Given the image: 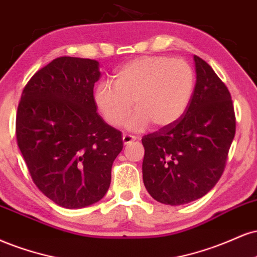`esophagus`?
<instances>
[{"label": "esophagus", "instance_id": "obj_1", "mask_svg": "<svg viewBox=\"0 0 257 257\" xmlns=\"http://www.w3.org/2000/svg\"><path fill=\"white\" fill-rule=\"evenodd\" d=\"M134 141H136V137L135 136H132V135H127V134H123L122 135V142H123V144H130V143H132V142Z\"/></svg>", "mask_w": 257, "mask_h": 257}]
</instances>
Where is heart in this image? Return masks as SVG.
<instances>
[{
    "instance_id": "b5f03b06",
    "label": "heart",
    "mask_w": 257,
    "mask_h": 257,
    "mask_svg": "<svg viewBox=\"0 0 257 257\" xmlns=\"http://www.w3.org/2000/svg\"><path fill=\"white\" fill-rule=\"evenodd\" d=\"M195 87L194 69L183 59L144 56L123 65L113 84L101 83L95 90V103L105 122L120 126L134 102L137 111L127 127L143 130L173 125L184 115Z\"/></svg>"
}]
</instances>
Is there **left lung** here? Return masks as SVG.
<instances>
[{
	"mask_svg": "<svg viewBox=\"0 0 257 257\" xmlns=\"http://www.w3.org/2000/svg\"><path fill=\"white\" fill-rule=\"evenodd\" d=\"M194 60L197 80L188 109L173 125L142 138L144 185L170 206L198 200L215 186L236 134L227 86L204 60Z\"/></svg>",
	"mask_w": 257,
	"mask_h": 257,
	"instance_id": "1",
	"label": "left lung"
}]
</instances>
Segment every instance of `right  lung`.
<instances>
[{
	"label": "right lung",
	"mask_w": 257,
	"mask_h": 257,
	"mask_svg": "<svg viewBox=\"0 0 257 257\" xmlns=\"http://www.w3.org/2000/svg\"><path fill=\"white\" fill-rule=\"evenodd\" d=\"M99 75L95 60L57 57L27 81L18 105V147L33 183L68 209L103 197L123 147L121 132L96 111Z\"/></svg>",
	"instance_id": "1"
}]
</instances>
